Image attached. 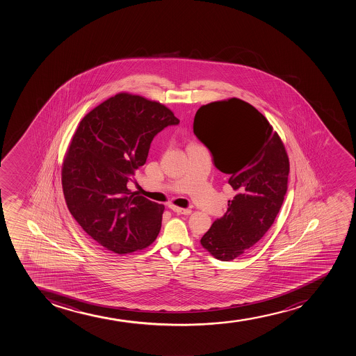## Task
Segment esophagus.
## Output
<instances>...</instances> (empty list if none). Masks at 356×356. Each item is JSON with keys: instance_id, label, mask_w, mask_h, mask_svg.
Listing matches in <instances>:
<instances>
[{"instance_id": "esophagus-1", "label": "esophagus", "mask_w": 356, "mask_h": 356, "mask_svg": "<svg viewBox=\"0 0 356 356\" xmlns=\"http://www.w3.org/2000/svg\"><path fill=\"white\" fill-rule=\"evenodd\" d=\"M169 208L176 214L189 215L191 213V209H184V208H179V207L169 206Z\"/></svg>"}]
</instances>
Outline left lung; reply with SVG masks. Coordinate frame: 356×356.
<instances>
[{"instance_id": "obj_1", "label": "left lung", "mask_w": 356, "mask_h": 356, "mask_svg": "<svg viewBox=\"0 0 356 356\" xmlns=\"http://www.w3.org/2000/svg\"><path fill=\"white\" fill-rule=\"evenodd\" d=\"M193 129L235 191L201 245L218 260L232 261L257 245L275 221L287 193L289 160L267 119L242 99L202 106Z\"/></svg>"}]
</instances>
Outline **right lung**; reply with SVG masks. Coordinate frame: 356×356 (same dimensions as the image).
Listing matches in <instances>:
<instances>
[{
	"label": "right lung",
	"instance_id": "obj_1",
	"mask_svg": "<svg viewBox=\"0 0 356 356\" xmlns=\"http://www.w3.org/2000/svg\"><path fill=\"white\" fill-rule=\"evenodd\" d=\"M179 123L163 104L126 92L81 121L62 167V187L69 211L96 243L128 254L156 238L165 207L127 184L145 165L153 138Z\"/></svg>",
	"mask_w": 356,
	"mask_h": 356
}]
</instances>
